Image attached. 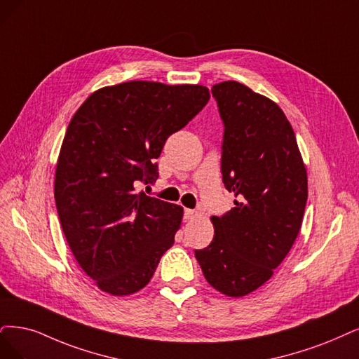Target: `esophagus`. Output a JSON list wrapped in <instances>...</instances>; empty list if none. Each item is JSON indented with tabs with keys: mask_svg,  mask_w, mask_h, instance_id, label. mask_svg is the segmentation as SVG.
Masks as SVG:
<instances>
[{
	"mask_svg": "<svg viewBox=\"0 0 359 359\" xmlns=\"http://www.w3.org/2000/svg\"><path fill=\"white\" fill-rule=\"evenodd\" d=\"M195 216H196V211H195V210H191V208H184V215H183L184 220H191V219H194Z\"/></svg>",
	"mask_w": 359,
	"mask_h": 359,
	"instance_id": "obj_1",
	"label": "esophagus"
}]
</instances>
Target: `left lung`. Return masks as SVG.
I'll use <instances>...</instances> for the list:
<instances>
[{"mask_svg": "<svg viewBox=\"0 0 359 359\" xmlns=\"http://www.w3.org/2000/svg\"><path fill=\"white\" fill-rule=\"evenodd\" d=\"M224 124L223 183L238 200L211 217L213 241L195 250L207 283L229 297L263 285L293 247L308 200V172L293 127L269 97L236 81L211 88Z\"/></svg>", "mask_w": 359, "mask_h": 359, "instance_id": "1", "label": "left lung"}]
</instances>
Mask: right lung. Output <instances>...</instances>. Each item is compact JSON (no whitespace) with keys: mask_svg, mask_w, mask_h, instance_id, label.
<instances>
[{"mask_svg":"<svg viewBox=\"0 0 359 359\" xmlns=\"http://www.w3.org/2000/svg\"><path fill=\"white\" fill-rule=\"evenodd\" d=\"M208 99L198 84L128 81L91 93L74 114L57 158L56 208L75 260L104 293H137L175 244L183 207L135 184L156 180L167 137Z\"/></svg>","mask_w":359,"mask_h":359,"instance_id":"right-lung-1","label":"right lung"}]
</instances>
